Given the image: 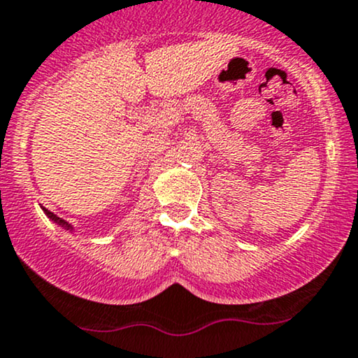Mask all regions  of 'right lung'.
<instances>
[{
	"mask_svg": "<svg viewBox=\"0 0 358 358\" xmlns=\"http://www.w3.org/2000/svg\"><path fill=\"white\" fill-rule=\"evenodd\" d=\"M41 209H43V213L46 214V216H48L50 217V220H52L53 222H57V224L58 226H62V228L63 229H65V231H70V233H73V231H75V228H73V226H71L70 224V222L69 221H65V220H62V217H58L57 216V214H53L52 211H48V209H46V208H43V206H41Z\"/></svg>",
	"mask_w": 358,
	"mask_h": 358,
	"instance_id": "1",
	"label": "right lung"
}]
</instances>
